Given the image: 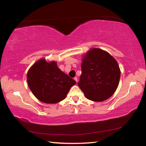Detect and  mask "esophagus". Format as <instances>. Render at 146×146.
<instances>
[{
  "label": "esophagus",
  "instance_id": "obj_1",
  "mask_svg": "<svg viewBox=\"0 0 146 146\" xmlns=\"http://www.w3.org/2000/svg\"><path fill=\"white\" fill-rule=\"evenodd\" d=\"M74 80H75L76 81V82H77V81H78V78H77V77H76V76H75V77L74 78Z\"/></svg>",
  "mask_w": 146,
  "mask_h": 146
}]
</instances>
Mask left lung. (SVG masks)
Wrapping results in <instances>:
<instances>
[{
    "instance_id": "8db88e82",
    "label": "left lung",
    "mask_w": 146,
    "mask_h": 146,
    "mask_svg": "<svg viewBox=\"0 0 146 146\" xmlns=\"http://www.w3.org/2000/svg\"><path fill=\"white\" fill-rule=\"evenodd\" d=\"M78 86L86 97L102 102L111 97L119 84L120 70L117 60L106 51L91 49L84 56Z\"/></svg>"
}]
</instances>
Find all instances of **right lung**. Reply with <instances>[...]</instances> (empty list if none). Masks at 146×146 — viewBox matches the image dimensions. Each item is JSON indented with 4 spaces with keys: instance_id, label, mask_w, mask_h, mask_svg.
Returning <instances> with one entry per match:
<instances>
[{
    "instance_id": "right-lung-1",
    "label": "right lung",
    "mask_w": 146,
    "mask_h": 146,
    "mask_svg": "<svg viewBox=\"0 0 146 146\" xmlns=\"http://www.w3.org/2000/svg\"><path fill=\"white\" fill-rule=\"evenodd\" d=\"M30 90L37 99L46 104L64 100L76 82L62 72L55 61L47 62L44 58L36 62L27 74Z\"/></svg>"
}]
</instances>
